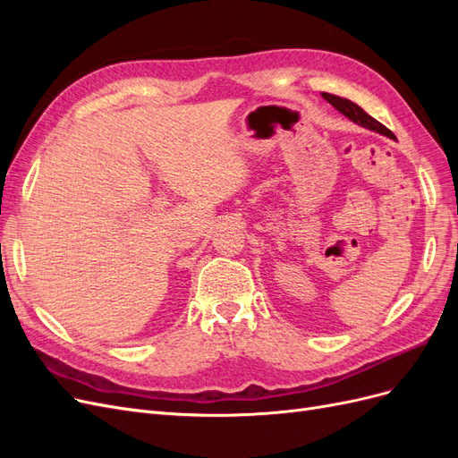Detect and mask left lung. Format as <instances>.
Instances as JSON below:
<instances>
[{"mask_svg":"<svg viewBox=\"0 0 458 458\" xmlns=\"http://www.w3.org/2000/svg\"><path fill=\"white\" fill-rule=\"evenodd\" d=\"M323 99H327L332 106H335L338 113H342L345 118H350L352 122H355L357 126H363V128H367V130H372V131H377V133H380V135H386V137H390V140H395V135L387 130L384 123H380L378 120H374L370 114H367L365 110L359 106V105H355L353 101H350V99H344V97H338V95H332V93H323Z\"/></svg>","mask_w":458,"mask_h":458,"instance_id":"left-lung-1","label":"left lung"}]
</instances>
